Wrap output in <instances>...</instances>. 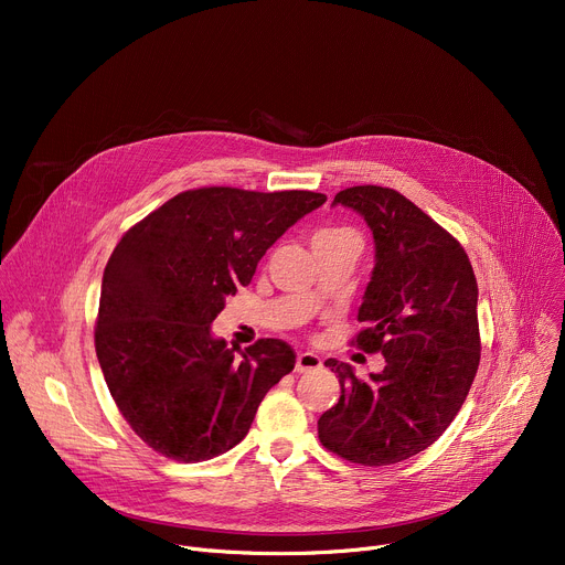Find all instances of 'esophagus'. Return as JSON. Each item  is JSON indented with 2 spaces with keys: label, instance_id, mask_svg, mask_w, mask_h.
Masks as SVG:
<instances>
[{
  "label": "esophagus",
  "instance_id": "34e87169",
  "mask_svg": "<svg viewBox=\"0 0 565 565\" xmlns=\"http://www.w3.org/2000/svg\"><path fill=\"white\" fill-rule=\"evenodd\" d=\"M322 369V360L318 358V354L313 352H300L298 354V362H295V371L298 373H311V371H318Z\"/></svg>",
  "mask_w": 565,
  "mask_h": 565
}]
</instances>
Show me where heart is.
<instances>
[{"mask_svg":"<svg viewBox=\"0 0 565 565\" xmlns=\"http://www.w3.org/2000/svg\"><path fill=\"white\" fill-rule=\"evenodd\" d=\"M345 237H358L350 228H322L313 235V243H334L345 241Z\"/></svg>","mask_w":565,"mask_h":565,"instance_id":"obj_1","label":"heart"}]
</instances>
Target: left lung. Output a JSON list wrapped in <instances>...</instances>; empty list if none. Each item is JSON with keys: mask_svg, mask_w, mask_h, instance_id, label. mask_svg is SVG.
<instances>
[{"mask_svg": "<svg viewBox=\"0 0 565 565\" xmlns=\"http://www.w3.org/2000/svg\"><path fill=\"white\" fill-rule=\"evenodd\" d=\"M334 203L364 215L375 267L352 345L384 354L382 373L360 380L328 360L339 403L318 419L328 451L366 467L422 454L460 412L481 362L479 286L456 237L401 192L380 185L341 190Z\"/></svg>", "mask_w": 565, "mask_h": 565, "instance_id": "8db88e82", "label": "left lung"}]
</instances>
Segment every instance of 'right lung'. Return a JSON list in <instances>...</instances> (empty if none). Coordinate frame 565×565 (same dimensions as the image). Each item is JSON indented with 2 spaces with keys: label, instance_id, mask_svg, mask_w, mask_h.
Instances as JSON below:
<instances>
[{
  "label": "right lung",
  "instance_id": "obj_1",
  "mask_svg": "<svg viewBox=\"0 0 565 565\" xmlns=\"http://www.w3.org/2000/svg\"><path fill=\"white\" fill-rule=\"evenodd\" d=\"M324 201L307 190L196 188L121 235L105 265L94 341L118 412L153 451L178 462L226 454L292 371L286 341L258 339L237 360L211 324L277 237Z\"/></svg>",
  "mask_w": 565,
  "mask_h": 565
}]
</instances>
